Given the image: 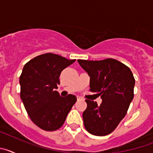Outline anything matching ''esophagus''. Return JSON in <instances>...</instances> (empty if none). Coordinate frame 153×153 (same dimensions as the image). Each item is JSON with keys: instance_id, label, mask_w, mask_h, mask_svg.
<instances>
[{"instance_id": "34e87169", "label": "esophagus", "mask_w": 153, "mask_h": 153, "mask_svg": "<svg viewBox=\"0 0 153 153\" xmlns=\"http://www.w3.org/2000/svg\"><path fill=\"white\" fill-rule=\"evenodd\" d=\"M83 100V98H82V97H79V96H78V97H77V100Z\"/></svg>"}]
</instances>
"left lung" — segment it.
<instances>
[{"label":"left lung","instance_id":"1","mask_svg":"<svg viewBox=\"0 0 153 153\" xmlns=\"http://www.w3.org/2000/svg\"><path fill=\"white\" fill-rule=\"evenodd\" d=\"M77 61L90 76V90L102 99L100 106L97 102L86 100L84 126L90 134L106 136L126 114L134 97V76L129 67L115 59Z\"/></svg>","mask_w":153,"mask_h":153}]
</instances>
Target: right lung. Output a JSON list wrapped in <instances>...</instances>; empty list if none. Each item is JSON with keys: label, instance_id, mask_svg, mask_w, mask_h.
<instances>
[{"label": "right lung", "instance_id": "add662e5", "mask_svg": "<svg viewBox=\"0 0 153 153\" xmlns=\"http://www.w3.org/2000/svg\"><path fill=\"white\" fill-rule=\"evenodd\" d=\"M76 60L47 53L24 65L20 76L21 98L32 122L40 129L54 131L64 123L76 97L56 91L62 70Z\"/></svg>", "mask_w": 153, "mask_h": 153}]
</instances>
